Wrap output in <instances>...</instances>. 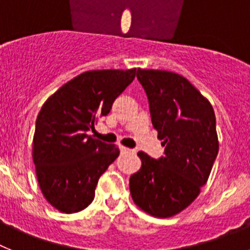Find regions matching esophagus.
<instances>
[{
    "label": "esophagus",
    "instance_id": "esophagus-1",
    "mask_svg": "<svg viewBox=\"0 0 250 250\" xmlns=\"http://www.w3.org/2000/svg\"><path fill=\"white\" fill-rule=\"evenodd\" d=\"M120 151L121 152H131V151H134V150L129 149V147H125V146H120Z\"/></svg>",
    "mask_w": 250,
    "mask_h": 250
}]
</instances>
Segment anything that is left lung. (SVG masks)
Masks as SVG:
<instances>
[{
    "label": "left lung",
    "instance_id": "8db88e82",
    "mask_svg": "<svg viewBox=\"0 0 250 250\" xmlns=\"http://www.w3.org/2000/svg\"><path fill=\"white\" fill-rule=\"evenodd\" d=\"M136 77L165 150L158 160L138 152L141 167L130 176V193L141 210L169 218L189 207L207 184L219 150L215 114L182 75L138 68Z\"/></svg>",
    "mask_w": 250,
    "mask_h": 250
}]
</instances>
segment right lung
<instances>
[{
	"instance_id": "add662e5",
	"label": "right lung",
	"mask_w": 250,
	"mask_h": 250,
	"mask_svg": "<svg viewBox=\"0 0 250 250\" xmlns=\"http://www.w3.org/2000/svg\"><path fill=\"white\" fill-rule=\"evenodd\" d=\"M131 70H92L66 83L46 100L36 119L32 158L43 196L61 213L85 209L95 188L120 154L116 145L87 135L115 99L135 79Z\"/></svg>"
}]
</instances>
